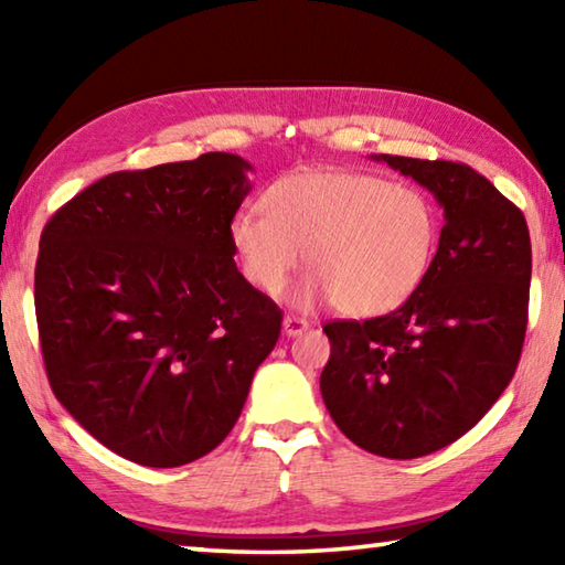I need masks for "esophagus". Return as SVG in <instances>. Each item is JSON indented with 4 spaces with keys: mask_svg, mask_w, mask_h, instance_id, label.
I'll list each match as a JSON object with an SVG mask.
<instances>
[{
    "mask_svg": "<svg viewBox=\"0 0 565 565\" xmlns=\"http://www.w3.org/2000/svg\"><path fill=\"white\" fill-rule=\"evenodd\" d=\"M309 329V321L306 319H299V317H284V333L289 339L294 337H301V333Z\"/></svg>",
    "mask_w": 565,
    "mask_h": 565,
    "instance_id": "1",
    "label": "esophagus"
}]
</instances>
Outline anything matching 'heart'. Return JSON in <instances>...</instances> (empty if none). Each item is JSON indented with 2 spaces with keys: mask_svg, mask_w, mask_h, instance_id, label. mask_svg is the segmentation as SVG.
<instances>
[{
  "mask_svg": "<svg viewBox=\"0 0 565 565\" xmlns=\"http://www.w3.org/2000/svg\"><path fill=\"white\" fill-rule=\"evenodd\" d=\"M266 212L244 209L228 242L246 281L279 294L303 264L311 274L291 301L311 309L333 301L353 319L384 317L416 294L431 269L438 212L416 186L351 169H309L276 181Z\"/></svg>",
  "mask_w": 565,
  "mask_h": 565,
  "instance_id": "heart-1",
  "label": "heart"
}]
</instances>
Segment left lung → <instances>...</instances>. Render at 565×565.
Instances as JSON below:
<instances>
[{"mask_svg": "<svg viewBox=\"0 0 565 565\" xmlns=\"http://www.w3.org/2000/svg\"><path fill=\"white\" fill-rule=\"evenodd\" d=\"M444 209L416 294L386 317L333 321L321 396L343 436L384 458L454 444L515 374L529 323L531 236L519 206L456 161L374 154Z\"/></svg>", "mask_w": 565, "mask_h": 565, "instance_id": "8db88e82", "label": "left lung"}]
</instances>
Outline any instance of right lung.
Returning <instances> with one entry per match:
<instances>
[{"label":"right lung","mask_w":565,"mask_h":565,"mask_svg":"<svg viewBox=\"0 0 565 565\" xmlns=\"http://www.w3.org/2000/svg\"><path fill=\"white\" fill-rule=\"evenodd\" d=\"M248 171L226 151L117 171L42 232L34 306L52 391L134 463L214 451L281 333L279 306L244 279L228 242Z\"/></svg>","instance_id":"1"}]
</instances>
